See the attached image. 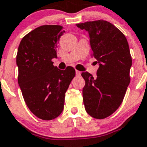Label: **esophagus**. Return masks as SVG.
Returning a JSON list of instances; mask_svg holds the SVG:
<instances>
[{
  "mask_svg": "<svg viewBox=\"0 0 147 147\" xmlns=\"http://www.w3.org/2000/svg\"><path fill=\"white\" fill-rule=\"evenodd\" d=\"M75 73H76V75H77V76H80L81 74V72H80V71H78V70H76V71H75Z\"/></svg>",
  "mask_w": 147,
  "mask_h": 147,
  "instance_id": "34e87169",
  "label": "esophagus"
}]
</instances>
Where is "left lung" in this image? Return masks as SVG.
<instances>
[{
    "label": "left lung",
    "instance_id": "1",
    "mask_svg": "<svg viewBox=\"0 0 147 147\" xmlns=\"http://www.w3.org/2000/svg\"><path fill=\"white\" fill-rule=\"evenodd\" d=\"M76 26L89 34L92 55L99 65L95 78L88 72L81 74L85 80L84 107L89 115L103 119L118 109L129 84L132 61L128 42L118 28L106 20Z\"/></svg>",
    "mask_w": 147,
    "mask_h": 147
}]
</instances>
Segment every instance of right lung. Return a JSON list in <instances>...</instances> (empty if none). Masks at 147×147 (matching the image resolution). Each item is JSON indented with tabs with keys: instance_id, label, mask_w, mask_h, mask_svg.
Masks as SVG:
<instances>
[{
	"instance_id": "1",
	"label": "right lung",
	"mask_w": 147,
	"mask_h": 147,
	"mask_svg": "<svg viewBox=\"0 0 147 147\" xmlns=\"http://www.w3.org/2000/svg\"><path fill=\"white\" fill-rule=\"evenodd\" d=\"M59 25L39 26L20 41L16 57L18 84L26 105L38 118L49 121L63 110L65 93L75 77L72 66H53L56 47L65 32Z\"/></svg>"
}]
</instances>
